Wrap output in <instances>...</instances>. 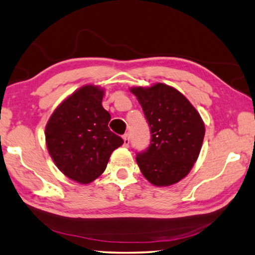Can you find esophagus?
<instances>
[{"instance_id":"1","label":"esophagus","mask_w":255,"mask_h":255,"mask_svg":"<svg viewBox=\"0 0 255 255\" xmlns=\"http://www.w3.org/2000/svg\"><path fill=\"white\" fill-rule=\"evenodd\" d=\"M123 138H124V146L125 147H128L129 143H130V140H129V133H125Z\"/></svg>"}]
</instances>
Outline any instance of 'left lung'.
I'll return each mask as SVG.
<instances>
[{
    "instance_id": "8db88e82",
    "label": "left lung",
    "mask_w": 255,
    "mask_h": 255,
    "mask_svg": "<svg viewBox=\"0 0 255 255\" xmlns=\"http://www.w3.org/2000/svg\"><path fill=\"white\" fill-rule=\"evenodd\" d=\"M150 128V144L137 153L141 173L157 187L179 182L192 169L205 137L199 112L178 90L156 83L131 88Z\"/></svg>"
}]
</instances>
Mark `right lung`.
<instances>
[{"mask_svg":"<svg viewBox=\"0 0 255 255\" xmlns=\"http://www.w3.org/2000/svg\"><path fill=\"white\" fill-rule=\"evenodd\" d=\"M105 91L84 85L65 99L46 125V144L56 166L67 178L88 184L105 172L111 153L124 144L108 124Z\"/></svg>","mask_w":255,"mask_h":255,"instance_id":"1","label":"right lung"}]
</instances>
